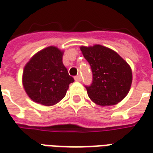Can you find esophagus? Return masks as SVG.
<instances>
[{
    "label": "esophagus",
    "mask_w": 153,
    "mask_h": 153,
    "mask_svg": "<svg viewBox=\"0 0 153 153\" xmlns=\"http://www.w3.org/2000/svg\"><path fill=\"white\" fill-rule=\"evenodd\" d=\"M74 79H75V81H77V82H80V81H81V76H80V75H77V76L74 78Z\"/></svg>",
    "instance_id": "1"
}]
</instances>
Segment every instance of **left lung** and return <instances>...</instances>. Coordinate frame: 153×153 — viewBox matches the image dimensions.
<instances>
[{"instance_id":"left-lung-1","label":"left lung","mask_w":153,"mask_h":153,"mask_svg":"<svg viewBox=\"0 0 153 153\" xmlns=\"http://www.w3.org/2000/svg\"><path fill=\"white\" fill-rule=\"evenodd\" d=\"M80 50L93 72V83L86 87L90 99L101 106H114L121 102L131 87L129 65L115 51L102 45L81 46Z\"/></svg>"}]
</instances>
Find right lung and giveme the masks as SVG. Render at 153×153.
<instances>
[{"instance_id":"right-lung-1","label":"right lung","mask_w":153,"mask_h":153,"mask_svg":"<svg viewBox=\"0 0 153 153\" xmlns=\"http://www.w3.org/2000/svg\"><path fill=\"white\" fill-rule=\"evenodd\" d=\"M63 54L64 51L51 46L39 51L25 65L23 86L35 102L53 106L63 99L74 81L63 65Z\"/></svg>"}]
</instances>
